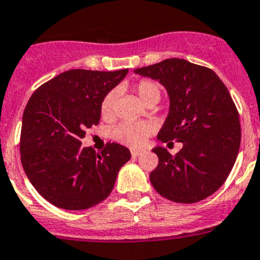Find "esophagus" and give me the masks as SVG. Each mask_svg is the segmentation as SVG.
<instances>
[{"label":"esophagus","mask_w":260,"mask_h":260,"mask_svg":"<svg viewBox=\"0 0 260 260\" xmlns=\"http://www.w3.org/2000/svg\"><path fill=\"white\" fill-rule=\"evenodd\" d=\"M142 154V151H138V149H132V156L133 157H138Z\"/></svg>","instance_id":"1"}]
</instances>
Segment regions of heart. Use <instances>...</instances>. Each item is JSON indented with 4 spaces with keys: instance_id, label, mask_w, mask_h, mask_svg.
Returning <instances> with one entry per match:
<instances>
[{
    "instance_id": "1",
    "label": "heart",
    "mask_w": 260,
    "mask_h": 260,
    "mask_svg": "<svg viewBox=\"0 0 260 260\" xmlns=\"http://www.w3.org/2000/svg\"><path fill=\"white\" fill-rule=\"evenodd\" d=\"M134 91L143 104L151 102H158L161 96V89L158 83L151 78H142L134 86ZM114 102L116 92L111 91L103 98L101 103V116L103 120H111L114 114ZM154 130V126L147 121L140 122H121L116 127L112 128L111 138L123 146L132 148H140L147 143Z\"/></svg>"
}]
</instances>
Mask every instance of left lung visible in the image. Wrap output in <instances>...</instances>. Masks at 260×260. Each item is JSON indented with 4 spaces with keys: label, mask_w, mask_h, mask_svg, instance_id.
<instances>
[{
    "label": "left lung",
    "mask_w": 260,
    "mask_h": 260,
    "mask_svg": "<svg viewBox=\"0 0 260 260\" xmlns=\"http://www.w3.org/2000/svg\"><path fill=\"white\" fill-rule=\"evenodd\" d=\"M135 72L158 80L170 96V112L157 138L183 143L177 154L153 148L158 165L149 175L152 185L180 204L211 196L227 180L241 142L239 111L228 89L210 68L184 59H166Z\"/></svg>",
    "instance_id": "1"
}]
</instances>
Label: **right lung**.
I'll return each instance as SVG.
<instances>
[{"instance_id": "add662e5", "label": "right lung", "mask_w": 260, "mask_h": 260, "mask_svg": "<svg viewBox=\"0 0 260 260\" xmlns=\"http://www.w3.org/2000/svg\"><path fill=\"white\" fill-rule=\"evenodd\" d=\"M127 72L67 71L29 98L21 123V165L36 190L56 208L85 210L106 200L132 157L117 143H107L99 153L81 146L87 128L101 121L103 98Z\"/></svg>"}]
</instances>
